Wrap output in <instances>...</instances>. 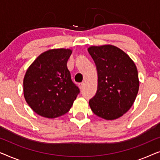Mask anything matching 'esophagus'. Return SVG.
Masks as SVG:
<instances>
[{"label":"esophagus","instance_id":"34e87169","mask_svg":"<svg viewBox=\"0 0 160 160\" xmlns=\"http://www.w3.org/2000/svg\"><path fill=\"white\" fill-rule=\"evenodd\" d=\"M84 82L79 83V84H78V87H79V88H80L81 89L84 88Z\"/></svg>","mask_w":160,"mask_h":160}]
</instances>
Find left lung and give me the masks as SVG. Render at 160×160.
Wrapping results in <instances>:
<instances>
[{
    "label": "left lung",
    "instance_id": "left-lung-1",
    "mask_svg": "<svg viewBox=\"0 0 160 160\" xmlns=\"http://www.w3.org/2000/svg\"><path fill=\"white\" fill-rule=\"evenodd\" d=\"M87 50L97 67L98 77L97 92L89 100V106L102 119H118L130 110L138 92L136 65L115 46H92Z\"/></svg>",
    "mask_w": 160,
    "mask_h": 160
}]
</instances>
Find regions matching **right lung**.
Here are the masks:
<instances>
[{"label": "right lung", "mask_w": 160, "mask_h": 160, "mask_svg": "<svg viewBox=\"0 0 160 160\" xmlns=\"http://www.w3.org/2000/svg\"><path fill=\"white\" fill-rule=\"evenodd\" d=\"M70 49H49L28 68L23 80L24 97L37 114L54 119L68 112L79 93L67 62Z\"/></svg>", "instance_id": "1"}]
</instances>
